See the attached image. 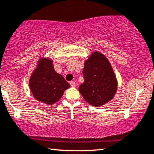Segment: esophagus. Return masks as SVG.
Listing matches in <instances>:
<instances>
[{"instance_id": "obj_1", "label": "esophagus", "mask_w": 154, "mask_h": 154, "mask_svg": "<svg viewBox=\"0 0 154 154\" xmlns=\"http://www.w3.org/2000/svg\"><path fill=\"white\" fill-rule=\"evenodd\" d=\"M69 85H70L72 87H75L76 86L75 82H73V81H71L70 82H69Z\"/></svg>"}]
</instances>
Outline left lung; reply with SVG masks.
Listing matches in <instances>:
<instances>
[{
  "label": "left lung",
  "instance_id": "1",
  "mask_svg": "<svg viewBox=\"0 0 154 154\" xmlns=\"http://www.w3.org/2000/svg\"><path fill=\"white\" fill-rule=\"evenodd\" d=\"M84 83L79 91L87 102L94 106L106 104L114 97L117 81L109 63L103 54L94 52L85 62Z\"/></svg>",
  "mask_w": 154,
  "mask_h": 154
}]
</instances>
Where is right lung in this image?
<instances>
[{"mask_svg": "<svg viewBox=\"0 0 154 154\" xmlns=\"http://www.w3.org/2000/svg\"><path fill=\"white\" fill-rule=\"evenodd\" d=\"M30 87L36 100L52 104L61 98L69 85L54 71L51 60L41 59L31 76Z\"/></svg>", "mask_w": 154, "mask_h": 154, "instance_id": "right-lung-1", "label": "right lung"}]
</instances>
